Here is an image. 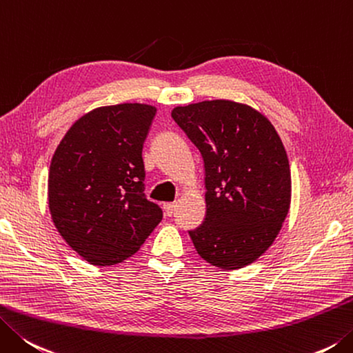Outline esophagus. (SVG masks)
<instances>
[{"label":"esophagus","mask_w":353,"mask_h":353,"mask_svg":"<svg viewBox=\"0 0 353 353\" xmlns=\"http://www.w3.org/2000/svg\"><path fill=\"white\" fill-rule=\"evenodd\" d=\"M175 208H176L175 203H165V204H164V212H165V215L170 216V215L174 214V212H175Z\"/></svg>","instance_id":"1"}]
</instances>
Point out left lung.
<instances>
[{"label":"left lung","mask_w":353,"mask_h":353,"mask_svg":"<svg viewBox=\"0 0 353 353\" xmlns=\"http://www.w3.org/2000/svg\"><path fill=\"white\" fill-rule=\"evenodd\" d=\"M172 118L201 152L205 218L189 230L198 255L224 270L268 250L290 208V168L272 123L248 104L214 99L178 105Z\"/></svg>","instance_id":"obj_1"}]
</instances>
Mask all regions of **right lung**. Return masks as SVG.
Segmentation results:
<instances>
[{"mask_svg": "<svg viewBox=\"0 0 353 353\" xmlns=\"http://www.w3.org/2000/svg\"><path fill=\"white\" fill-rule=\"evenodd\" d=\"M155 114L154 105L139 103L90 110L72 124L52 157V221L90 264L128 259L163 219L143 183V144Z\"/></svg>", "mask_w": 353, "mask_h": 353, "instance_id": "obj_1", "label": "right lung"}]
</instances>
